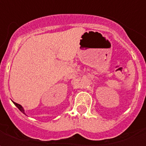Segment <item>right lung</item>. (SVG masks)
I'll list each match as a JSON object with an SVG mask.
<instances>
[{"label":"right lung","instance_id":"right-lung-1","mask_svg":"<svg viewBox=\"0 0 146 146\" xmlns=\"http://www.w3.org/2000/svg\"><path fill=\"white\" fill-rule=\"evenodd\" d=\"M13 103H14V104L15 105V106H16V107H17L18 109H19V110H20L22 113H24V114H26V113H25V111H24V109H23V106H22L21 105L18 104V103H16V102H13Z\"/></svg>","mask_w":146,"mask_h":146}]
</instances>
